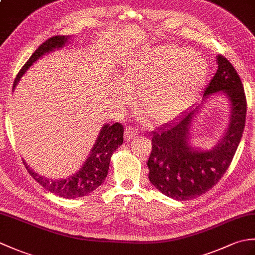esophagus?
<instances>
[{"mask_svg":"<svg viewBox=\"0 0 255 255\" xmlns=\"http://www.w3.org/2000/svg\"><path fill=\"white\" fill-rule=\"evenodd\" d=\"M138 130L137 129H134L132 127H127L125 129V139H126V141H130L134 137H136Z\"/></svg>","mask_w":255,"mask_h":255,"instance_id":"34e87169","label":"esophagus"}]
</instances>
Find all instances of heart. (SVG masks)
Returning <instances> with one entry per match:
<instances>
[{
	"instance_id": "obj_1",
	"label": "heart",
	"mask_w": 255,
	"mask_h": 255,
	"mask_svg": "<svg viewBox=\"0 0 255 255\" xmlns=\"http://www.w3.org/2000/svg\"><path fill=\"white\" fill-rule=\"evenodd\" d=\"M209 66L187 47L164 45L130 59L123 73L128 90H139V104L149 119L164 122L177 115L205 84Z\"/></svg>"
}]
</instances>
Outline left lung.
I'll return each mask as SVG.
<instances>
[{"label": "left lung", "instance_id": "left-lung-1", "mask_svg": "<svg viewBox=\"0 0 255 255\" xmlns=\"http://www.w3.org/2000/svg\"><path fill=\"white\" fill-rule=\"evenodd\" d=\"M217 72L205 88L202 104L215 94H223L229 103V124L220 141L209 150L191 144L192 126L200 104L150 133L149 180L173 199H193L213 188L229 167L240 143L247 115L245 90L239 74L224 56H217Z\"/></svg>", "mask_w": 255, "mask_h": 255}]
</instances>
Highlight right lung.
Instances as JSON below:
<instances>
[{
  "mask_svg": "<svg viewBox=\"0 0 255 255\" xmlns=\"http://www.w3.org/2000/svg\"><path fill=\"white\" fill-rule=\"evenodd\" d=\"M70 36H55L46 40L44 44L38 47V49L32 53L29 60L21 68L17 77L15 79L13 90L18 84L21 77L26 73L32 64L38 59L45 56L46 53L60 49L70 41ZM124 141V127L122 124L115 123L113 125L105 124L102 127L97 136L96 141L92 148L90 155L85 160L83 166L71 176L61 180H49L45 176H41L30 169L29 165L23 160L27 171L35 178L40 185L47 191L53 193L57 196L68 199H74L78 197L88 196L95 189L102 185L108 174V167L113 153L118 147H121Z\"/></svg>",
  "mask_w": 255,
  "mask_h": 255,
  "instance_id": "obj_1",
  "label": "right lung"
}]
</instances>
